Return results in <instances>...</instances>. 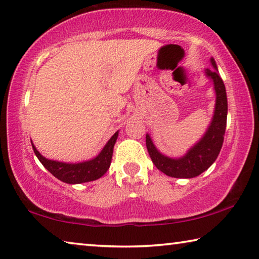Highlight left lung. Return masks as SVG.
I'll use <instances>...</instances> for the list:
<instances>
[{
  "label": "left lung",
  "instance_id": "obj_1",
  "mask_svg": "<svg viewBox=\"0 0 259 259\" xmlns=\"http://www.w3.org/2000/svg\"><path fill=\"white\" fill-rule=\"evenodd\" d=\"M210 62L213 69H205V76L213 81L215 105L212 120L203 137L182 157L170 158L162 154L153 144L150 135L146 134V147L152 162L160 171L170 178L191 179L200 175L215 161L223 146L227 123V94L213 57Z\"/></svg>",
  "mask_w": 259,
  "mask_h": 259
}]
</instances>
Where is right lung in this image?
<instances>
[{"label":"right lung","mask_w":259,"mask_h":259,"mask_svg":"<svg viewBox=\"0 0 259 259\" xmlns=\"http://www.w3.org/2000/svg\"><path fill=\"white\" fill-rule=\"evenodd\" d=\"M117 136L118 131H116L113 135L112 138L109 139L107 144L104 146V149L101 150L100 153L96 158L75 163L49 160L40 154V152L36 150L33 143L31 142V144L32 147H33L36 158L39 159V161L42 163L44 167L46 168L49 173L53 174L56 179H59L60 181L64 183L79 184L100 179L108 170L110 162H112L113 150L115 143H116Z\"/></svg>","instance_id":"obj_1"}]
</instances>
